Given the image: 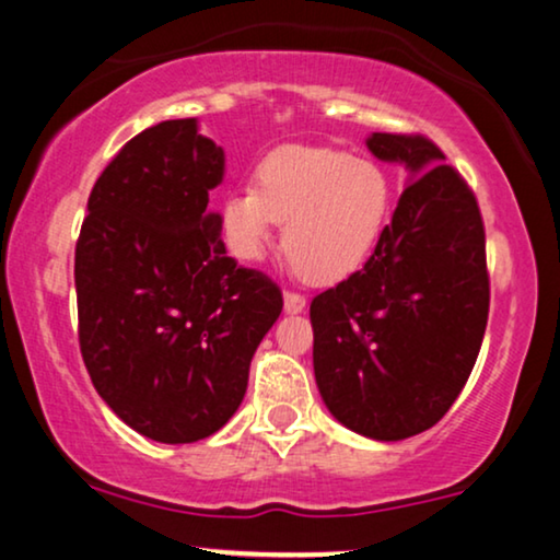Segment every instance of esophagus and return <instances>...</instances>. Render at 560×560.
<instances>
[{"instance_id": "34e87169", "label": "esophagus", "mask_w": 560, "mask_h": 560, "mask_svg": "<svg viewBox=\"0 0 560 560\" xmlns=\"http://www.w3.org/2000/svg\"><path fill=\"white\" fill-rule=\"evenodd\" d=\"M304 306H306V299L299 294V291H283V310H287L289 314L302 312Z\"/></svg>"}]
</instances>
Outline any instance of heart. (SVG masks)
<instances>
[{"mask_svg": "<svg viewBox=\"0 0 560 560\" xmlns=\"http://www.w3.org/2000/svg\"><path fill=\"white\" fill-rule=\"evenodd\" d=\"M393 205L381 164L337 149L289 144L266 154L256 185L220 205V233L231 256L254 264L281 225V246L294 269L317 283L358 271L373 254Z\"/></svg>", "mask_w": 560, "mask_h": 560, "instance_id": "1", "label": "heart"}]
</instances>
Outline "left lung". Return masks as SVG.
<instances>
[{
    "mask_svg": "<svg viewBox=\"0 0 560 560\" xmlns=\"http://www.w3.org/2000/svg\"><path fill=\"white\" fill-rule=\"evenodd\" d=\"M413 183L360 271L312 299L314 377L332 416L398 441L444 419L469 381L490 314L482 212L423 133H373Z\"/></svg>",
    "mask_w": 560,
    "mask_h": 560,
    "instance_id": "left-lung-1",
    "label": "left lung"
}]
</instances>
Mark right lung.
<instances>
[{"label":"right lung","instance_id":"obj_1","mask_svg":"<svg viewBox=\"0 0 560 560\" xmlns=\"http://www.w3.org/2000/svg\"><path fill=\"white\" fill-rule=\"evenodd\" d=\"M223 167L195 119L144 129L101 172L75 243L78 342L93 388L162 444L225 427L283 306L279 283L238 266L220 238L210 190Z\"/></svg>","mask_w":560,"mask_h":560}]
</instances>
